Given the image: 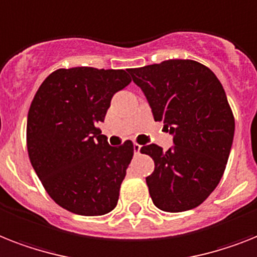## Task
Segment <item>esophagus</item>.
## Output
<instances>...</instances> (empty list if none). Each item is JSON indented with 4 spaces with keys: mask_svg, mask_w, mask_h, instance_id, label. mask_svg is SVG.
<instances>
[{
    "mask_svg": "<svg viewBox=\"0 0 257 257\" xmlns=\"http://www.w3.org/2000/svg\"><path fill=\"white\" fill-rule=\"evenodd\" d=\"M133 149H135L136 156H139L140 150H141V145H140V144H137V143H135V144H133Z\"/></svg>",
    "mask_w": 257,
    "mask_h": 257,
    "instance_id": "obj_1",
    "label": "esophagus"
}]
</instances>
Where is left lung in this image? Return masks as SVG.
I'll return each instance as SVG.
<instances>
[{
  "instance_id": "left-lung-1",
  "label": "left lung",
  "mask_w": 257,
  "mask_h": 257,
  "mask_svg": "<svg viewBox=\"0 0 257 257\" xmlns=\"http://www.w3.org/2000/svg\"><path fill=\"white\" fill-rule=\"evenodd\" d=\"M128 72L147 96L154 120L174 136L166 152L156 144L140 150L154 161L147 177L152 201L168 212L198 207L222 179L232 147L235 118L223 85L210 68L190 59Z\"/></svg>"
}]
</instances>
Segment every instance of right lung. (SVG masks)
Wrapping results in <instances>:
<instances>
[{
  "label": "right lung",
  "instance_id": "1",
  "mask_svg": "<svg viewBox=\"0 0 257 257\" xmlns=\"http://www.w3.org/2000/svg\"><path fill=\"white\" fill-rule=\"evenodd\" d=\"M131 81L124 70L59 68L31 101L29 158L47 194L67 211L97 216L117 204L133 143L110 147L96 125L104 121L112 96Z\"/></svg>",
  "mask_w": 257,
  "mask_h": 257
}]
</instances>
